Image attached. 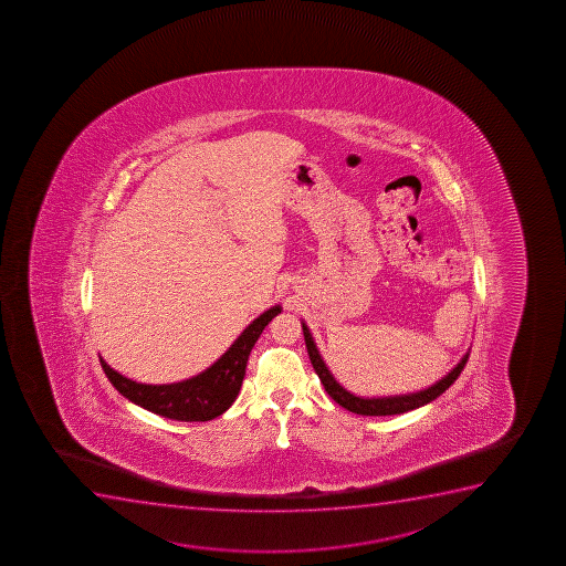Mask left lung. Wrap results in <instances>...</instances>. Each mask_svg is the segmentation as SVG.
Returning <instances> with one entry per match:
<instances>
[{
	"label": "left lung",
	"mask_w": 566,
	"mask_h": 566,
	"mask_svg": "<svg viewBox=\"0 0 566 566\" xmlns=\"http://www.w3.org/2000/svg\"><path fill=\"white\" fill-rule=\"evenodd\" d=\"M303 335H305L306 353H308L311 364H313L314 371H316L319 380H322V385L326 388V392L329 394L340 407H345V409L356 412V415H366V417L399 415V412L412 411V409H417V407L430 403V401H433L438 396L446 392L447 388H449L454 380L459 379V375L462 373V369H464L465 361H468V356H470V354H465L464 358L460 359L459 366L454 367L449 375H446L443 379L430 386V388L420 390V392L403 394V396H388V398H359V396H354V394L345 390V388L335 380L332 371L327 369L326 361L319 356L316 343L313 340V335H311L305 324H303Z\"/></svg>",
	"instance_id": "8db88e82"
}]
</instances>
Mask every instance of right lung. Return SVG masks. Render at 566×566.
<instances>
[{"label":"right lung","instance_id":"right-lung-1","mask_svg":"<svg viewBox=\"0 0 566 566\" xmlns=\"http://www.w3.org/2000/svg\"><path fill=\"white\" fill-rule=\"evenodd\" d=\"M280 313V306L269 308L260 318L240 333L231 348L221 356L207 371L197 377L172 382V385H142L114 371L101 358L102 369L117 392L130 399L136 406L160 415L165 419L184 420V422H205L220 417L233 406L239 396L242 379L247 375L248 356L252 353L255 340L260 339L266 324Z\"/></svg>","mask_w":566,"mask_h":566}]
</instances>
